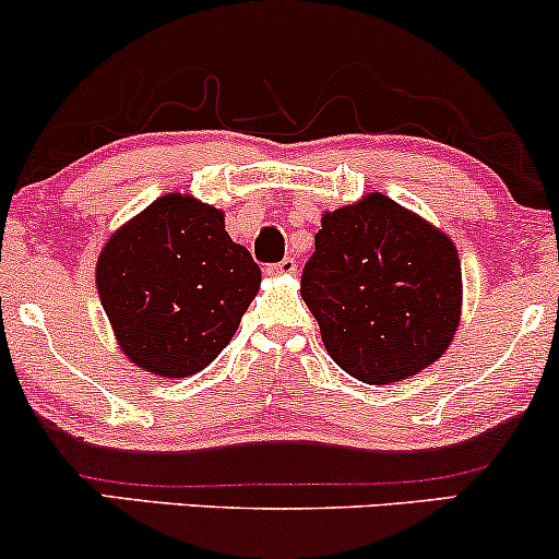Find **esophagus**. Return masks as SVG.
Returning a JSON list of instances; mask_svg holds the SVG:
<instances>
[{
  "label": "esophagus",
  "mask_w": 559,
  "mask_h": 559,
  "mask_svg": "<svg viewBox=\"0 0 559 559\" xmlns=\"http://www.w3.org/2000/svg\"><path fill=\"white\" fill-rule=\"evenodd\" d=\"M294 273H297V260L294 258H286L275 262V265H267V275H294Z\"/></svg>",
  "instance_id": "obj_1"
}]
</instances>
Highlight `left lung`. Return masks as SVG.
<instances>
[{
  "mask_svg": "<svg viewBox=\"0 0 559 559\" xmlns=\"http://www.w3.org/2000/svg\"><path fill=\"white\" fill-rule=\"evenodd\" d=\"M301 299L338 368L370 386L433 365L463 316L454 241L381 191L320 217Z\"/></svg>",
  "mask_w": 559,
  "mask_h": 559,
  "instance_id": "1",
  "label": "left lung"
}]
</instances>
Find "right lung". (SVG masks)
<instances>
[{
    "mask_svg": "<svg viewBox=\"0 0 559 559\" xmlns=\"http://www.w3.org/2000/svg\"><path fill=\"white\" fill-rule=\"evenodd\" d=\"M260 281L223 210L189 194L155 199L96 260V292L120 352L170 381L199 373L226 349Z\"/></svg>",
    "mask_w": 559,
    "mask_h": 559,
    "instance_id": "1",
    "label": "right lung"
}]
</instances>
